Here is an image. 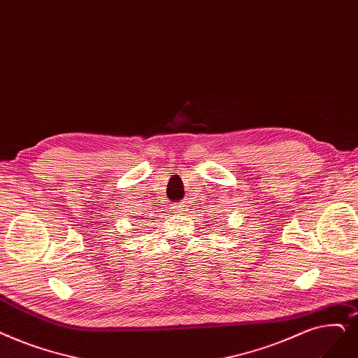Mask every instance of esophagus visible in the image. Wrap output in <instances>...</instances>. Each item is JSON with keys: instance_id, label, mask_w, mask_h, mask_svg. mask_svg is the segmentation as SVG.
<instances>
[{"instance_id": "esophagus-1", "label": "esophagus", "mask_w": 358, "mask_h": 358, "mask_svg": "<svg viewBox=\"0 0 358 358\" xmlns=\"http://www.w3.org/2000/svg\"><path fill=\"white\" fill-rule=\"evenodd\" d=\"M176 209H177V212H178L180 215H185V206H184V205H177Z\"/></svg>"}]
</instances>
